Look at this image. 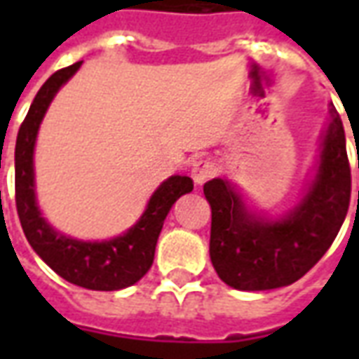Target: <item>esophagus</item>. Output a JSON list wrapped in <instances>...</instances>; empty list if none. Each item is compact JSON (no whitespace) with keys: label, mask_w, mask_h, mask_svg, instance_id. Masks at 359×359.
I'll use <instances>...</instances> for the list:
<instances>
[{"label":"esophagus","mask_w":359,"mask_h":359,"mask_svg":"<svg viewBox=\"0 0 359 359\" xmlns=\"http://www.w3.org/2000/svg\"><path fill=\"white\" fill-rule=\"evenodd\" d=\"M215 172H217V163L208 159V157H200L192 163V179H194L196 184H203L205 180L215 177Z\"/></svg>","instance_id":"1"}]
</instances>
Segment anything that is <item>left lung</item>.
<instances>
[{
    "instance_id": "1",
    "label": "left lung",
    "mask_w": 359,
    "mask_h": 359,
    "mask_svg": "<svg viewBox=\"0 0 359 359\" xmlns=\"http://www.w3.org/2000/svg\"><path fill=\"white\" fill-rule=\"evenodd\" d=\"M350 192L346 138L334 105L316 180L285 219L264 221L248 215L229 182H205L203 194L211 205L210 256L221 280L238 290H269L296 283L331 248L346 217Z\"/></svg>"
}]
</instances>
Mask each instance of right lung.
I'll list each match as a JSON object with an SVG mask.
<instances>
[{
  "label": "right lung",
  "mask_w": 359,
  "mask_h": 359,
  "mask_svg": "<svg viewBox=\"0 0 359 359\" xmlns=\"http://www.w3.org/2000/svg\"><path fill=\"white\" fill-rule=\"evenodd\" d=\"M82 61L53 73L38 90L17 134L15 146V203L27 241L51 269L69 283L88 290H118L138 283L154 264L163 221L180 196L190 192V177H171L151 196L142 219L123 236L107 242H81L57 234L36 205L32 154L38 126L57 90L73 76Z\"/></svg>",
  "instance_id": "right-lung-1"
}]
</instances>
